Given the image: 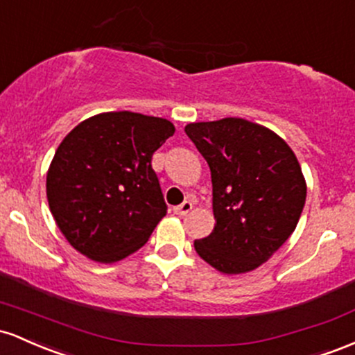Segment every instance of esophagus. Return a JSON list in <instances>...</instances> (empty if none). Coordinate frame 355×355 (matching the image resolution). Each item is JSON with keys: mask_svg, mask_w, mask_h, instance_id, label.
I'll return each mask as SVG.
<instances>
[{"mask_svg": "<svg viewBox=\"0 0 355 355\" xmlns=\"http://www.w3.org/2000/svg\"><path fill=\"white\" fill-rule=\"evenodd\" d=\"M191 209H193V202L184 201L182 205H179V206H176V208H174V213H176L178 216H184V214H188Z\"/></svg>", "mask_w": 355, "mask_h": 355, "instance_id": "obj_1", "label": "esophagus"}]
</instances>
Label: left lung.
<instances>
[{
    "instance_id": "1",
    "label": "left lung",
    "mask_w": 355,
    "mask_h": 355,
    "mask_svg": "<svg viewBox=\"0 0 355 355\" xmlns=\"http://www.w3.org/2000/svg\"><path fill=\"white\" fill-rule=\"evenodd\" d=\"M184 130L211 169L216 220L194 250L221 273L252 272L300 220L306 184L295 154L273 130L245 119L194 122Z\"/></svg>"
}]
</instances>
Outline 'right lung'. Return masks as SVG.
Returning a JSON list of instances; mask_svg holds the SVG:
<instances>
[{
    "label": "right lung",
    "mask_w": 355,
    "mask_h": 355,
    "mask_svg": "<svg viewBox=\"0 0 355 355\" xmlns=\"http://www.w3.org/2000/svg\"><path fill=\"white\" fill-rule=\"evenodd\" d=\"M174 130L166 119L122 110L94 115L63 139L46 198L77 252L114 263L144 246L167 213L150 161Z\"/></svg>",
    "instance_id": "right-lung-1"
}]
</instances>
